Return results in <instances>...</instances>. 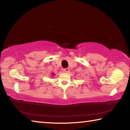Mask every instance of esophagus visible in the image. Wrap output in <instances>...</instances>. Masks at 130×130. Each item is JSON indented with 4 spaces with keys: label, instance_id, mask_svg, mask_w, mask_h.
Returning <instances> with one entry per match:
<instances>
[{
    "label": "esophagus",
    "instance_id": "esophagus-1",
    "mask_svg": "<svg viewBox=\"0 0 130 130\" xmlns=\"http://www.w3.org/2000/svg\"><path fill=\"white\" fill-rule=\"evenodd\" d=\"M63 70H64V71L65 72H67V73H68V72H69V68H65L64 69H63Z\"/></svg>",
    "mask_w": 130,
    "mask_h": 130
}]
</instances>
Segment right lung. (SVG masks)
Instances as JSON below:
<instances>
[{
  "label": "right lung",
  "mask_w": 130,
  "mask_h": 130,
  "mask_svg": "<svg viewBox=\"0 0 130 130\" xmlns=\"http://www.w3.org/2000/svg\"><path fill=\"white\" fill-rule=\"evenodd\" d=\"M52 75H53V76H54V73H52Z\"/></svg>",
  "instance_id": "add662e5"
}]
</instances>
